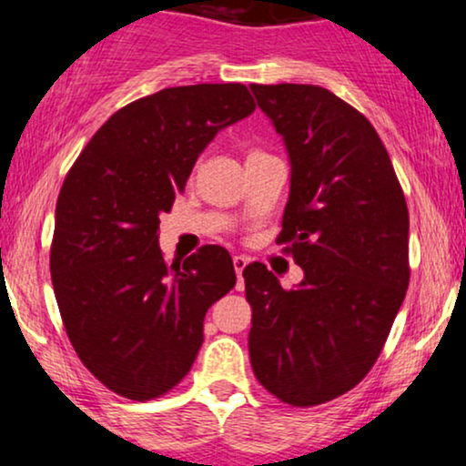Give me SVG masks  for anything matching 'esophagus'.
Here are the masks:
<instances>
[{
    "label": "esophagus",
    "instance_id": "esophagus-1",
    "mask_svg": "<svg viewBox=\"0 0 466 466\" xmlns=\"http://www.w3.org/2000/svg\"><path fill=\"white\" fill-rule=\"evenodd\" d=\"M234 269H237V278H238V289H243L245 285H243V269L245 267H248V258H245V256H234Z\"/></svg>",
    "mask_w": 466,
    "mask_h": 466
}]
</instances>
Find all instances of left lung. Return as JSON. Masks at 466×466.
Segmentation results:
<instances>
[{"mask_svg": "<svg viewBox=\"0 0 466 466\" xmlns=\"http://www.w3.org/2000/svg\"><path fill=\"white\" fill-rule=\"evenodd\" d=\"M282 136L291 190L278 243L302 267L282 289L243 269L256 379L293 408L349 392L381 355L410 285L408 203L390 155L355 106L318 85H251Z\"/></svg>", "mask_w": 466, "mask_h": 466, "instance_id": "1", "label": "left lung"}]
</instances>
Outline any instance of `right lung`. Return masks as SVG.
<instances>
[{"label": "right lung", "mask_w": 466, "mask_h": 466, "mask_svg": "<svg viewBox=\"0 0 466 466\" xmlns=\"http://www.w3.org/2000/svg\"><path fill=\"white\" fill-rule=\"evenodd\" d=\"M254 109L240 83L162 89L116 111L63 181L50 249L58 311L85 368L120 397L177 386L208 309L237 285L221 245L166 263L159 215L217 133Z\"/></svg>", "instance_id": "right-lung-1"}]
</instances>
